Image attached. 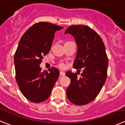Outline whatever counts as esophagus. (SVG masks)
<instances>
[{"mask_svg": "<svg viewBox=\"0 0 125 125\" xmlns=\"http://www.w3.org/2000/svg\"><path fill=\"white\" fill-rule=\"evenodd\" d=\"M60 76H65V72H62V71H60Z\"/></svg>", "mask_w": 125, "mask_h": 125, "instance_id": "1", "label": "esophagus"}]
</instances>
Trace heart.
Returning <instances> with one entry per match:
<instances>
[{
    "label": "heart",
    "mask_w": 125,
    "mask_h": 125,
    "mask_svg": "<svg viewBox=\"0 0 125 125\" xmlns=\"http://www.w3.org/2000/svg\"><path fill=\"white\" fill-rule=\"evenodd\" d=\"M59 66H60V68H64V67H65V65H64L63 63H60Z\"/></svg>",
    "instance_id": "obj_1"
}]
</instances>
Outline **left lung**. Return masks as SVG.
I'll return each instance as SVG.
<instances>
[{
    "instance_id": "left-lung-1",
    "label": "left lung",
    "mask_w": 125,
    "mask_h": 125,
    "mask_svg": "<svg viewBox=\"0 0 125 125\" xmlns=\"http://www.w3.org/2000/svg\"><path fill=\"white\" fill-rule=\"evenodd\" d=\"M65 33L72 34L78 46L73 68L83 70L80 78L76 73H65L71 80L66 96L74 104H87L99 94L107 78L108 62L105 45L99 35L87 26H71Z\"/></svg>"
}]
</instances>
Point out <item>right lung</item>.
<instances>
[{
    "label": "right lung",
    "mask_w": 125,
    "mask_h": 125,
    "mask_svg": "<svg viewBox=\"0 0 125 125\" xmlns=\"http://www.w3.org/2000/svg\"><path fill=\"white\" fill-rule=\"evenodd\" d=\"M63 27L39 22L28 29L21 38L15 53L16 81L23 95L34 103L46 101L59 76L55 67L41 71L43 57L51 50L55 32Z\"/></svg>",
    "instance_id": "right-lung-1"
}]
</instances>
